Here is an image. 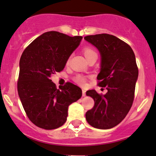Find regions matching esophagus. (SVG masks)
Wrapping results in <instances>:
<instances>
[{"label":"esophagus","instance_id":"obj_1","mask_svg":"<svg viewBox=\"0 0 156 156\" xmlns=\"http://www.w3.org/2000/svg\"><path fill=\"white\" fill-rule=\"evenodd\" d=\"M85 93H86V90L85 89H83V97H85Z\"/></svg>","mask_w":156,"mask_h":156}]
</instances>
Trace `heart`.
I'll return each mask as SVG.
<instances>
[{"label": "heart", "mask_w": 156, "mask_h": 156, "mask_svg": "<svg viewBox=\"0 0 156 156\" xmlns=\"http://www.w3.org/2000/svg\"><path fill=\"white\" fill-rule=\"evenodd\" d=\"M83 52H84V55H85V57H88V56L92 55V54L96 53L95 51H94V49H92V48H88V47H87V48H85V49H84ZM68 62H69V61H68ZM76 81L79 84H80V85H84V84L85 83V78H84L83 76H76Z\"/></svg>", "instance_id": "obj_1"}]
</instances>
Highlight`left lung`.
<instances>
[{
  "label": "left lung",
  "instance_id": "8db88e82",
  "mask_svg": "<svg viewBox=\"0 0 156 156\" xmlns=\"http://www.w3.org/2000/svg\"><path fill=\"white\" fill-rule=\"evenodd\" d=\"M84 39L100 54L98 85L108 90L104 95H99L95 90L86 92L94 99V106L87 111L85 118L95 128L111 129L125 118L133 105L139 76L136 57L130 45L113 35L99 34Z\"/></svg>",
  "mask_w": 156,
  "mask_h": 156
}]
</instances>
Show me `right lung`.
<instances>
[{"label":"right lung","instance_id":"right-lung-1","mask_svg":"<svg viewBox=\"0 0 156 156\" xmlns=\"http://www.w3.org/2000/svg\"><path fill=\"white\" fill-rule=\"evenodd\" d=\"M83 37L47 31L37 37L20 59L17 91L27 116L36 126L53 130L67 120L69 106L82 97L77 85L67 83L57 89L51 80L60 72Z\"/></svg>","mask_w":156,"mask_h":156}]
</instances>
